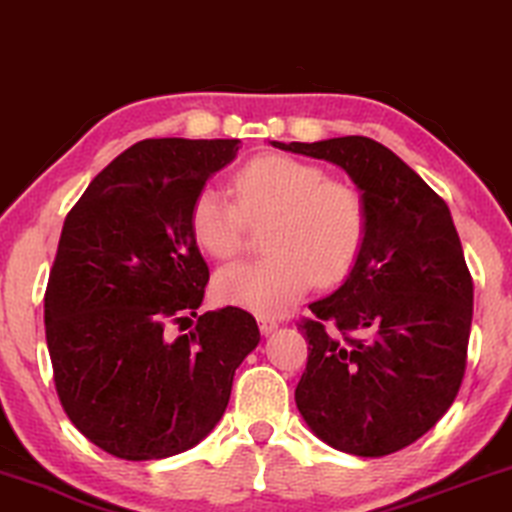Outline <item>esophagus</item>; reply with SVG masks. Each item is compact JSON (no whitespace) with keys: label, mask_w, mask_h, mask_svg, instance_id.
I'll return each mask as SVG.
<instances>
[{"label":"esophagus","mask_w":512,"mask_h":512,"mask_svg":"<svg viewBox=\"0 0 512 512\" xmlns=\"http://www.w3.org/2000/svg\"><path fill=\"white\" fill-rule=\"evenodd\" d=\"M279 324H277V319H268V317H261L258 319V328H261V333L263 335H270L272 331H275Z\"/></svg>","instance_id":"1"}]
</instances>
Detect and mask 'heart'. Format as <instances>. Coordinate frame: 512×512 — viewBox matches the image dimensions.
Masks as SVG:
<instances>
[{
    "instance_id": "1",
    "label": "heart",
    "mask_w": 512,
    "mask_h": 512,
    "mask_svg": "<svg viewBox=\"0 0 512 512\" xmlns=\"http://www.w3.org/2000/svg\"><path fill=\"white\" fill-rule=\"evenodd\" d=\"M230 200L219 188H200L191 205V233L216 261L244 249L251 226H265L261 261L223 268L214 291L228 305L277 317L317 279L335 284L359 261L368 235V207L359 188L328 179L324 167L286 153H261L235 172Z\"/></svg>"
}]
</instances>
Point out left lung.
Masks as SVG:
<instances>
[{"mask_svg": "<svg viewBox=\"0 0 512 512\" xmlns=\"http://www.w3.org/2000/svg\"><path fill=\"white\" fill-rule=\"evenodd\" d=\"M272 146L340 165L368 207L359 261L298 324L310 342L300 415L340 452L403 450L450 410L466 373L473 277L450 207L375 139Z\"/></svg>", "mask_w": 512, "mask_h": 512, "instance_id": "1", "label": "left lung"}]
</instances>
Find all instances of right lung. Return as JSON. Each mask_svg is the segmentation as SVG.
<instances>
[{"mask_svg": "<svg viewBox=\"0 0 512 512\" xmlns=\"http://www.w3.org/2000/svg\"><path fill=\"white\" fill-rule=\"evenodd\" d=\"M240 139H144L69 209L44 319L55 391L72 424L128 461L191 450L219 422L235 370L258 345L240 307L198 314L209 268L191 205ZM196 317L184 336L169 331Z\"/></svg>", "mask_w": 512, "mask_h": 512, "instance_id": "1", "label": "right lung"}]
</instances>
